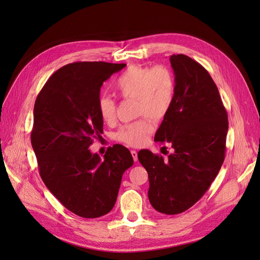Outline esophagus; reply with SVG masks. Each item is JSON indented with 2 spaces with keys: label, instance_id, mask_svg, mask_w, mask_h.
<instances>
[{
  "label": "esophagus",
  "instance_id": "1",
  "mask_svg": "<svg viewBox=\"0 0 260 260\" xmlns=\"http://www.w3.org/2000/svg\"><path fill=\"white\" fill-rule=\"evenodd\" d=\"M131 155L133 157V160L137 161L138 160V152L137 151H131Z\"/></svg>",
  "mask_w": 260,
  "mask_h": 260
}]
</instances>
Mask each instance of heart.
<instances>
[{
    "label": "heart",
    "mask_w": 260,
    "mask_h": 260,
    "mask_svg": "<svg viewBox=\"0 0 260 260\" xmlns=\"http://www.w3.org/2000/svg\"><path fill=\"white\" fill-rule=\"evenodd\" d=\"M115 89L122 99H135L138 116H144L124 124L116 133V139L129 146L145 144L151 135L154 120H160L168 114L176 94V79L170 68L165 65L131 66L117 78ZM99 113L105 122L116 118V101L111 96H101Z\"/></svg>",
    "instance_id": "heart-1"
}]
</instances>
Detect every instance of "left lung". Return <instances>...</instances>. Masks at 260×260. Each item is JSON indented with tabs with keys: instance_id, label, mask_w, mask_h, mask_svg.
<instances>
[{
	"instance_id": "left-lung-1",
	"label": "left lung",
	"mask_w": 260,
	"mask_h": 260,
	"mask_svg": "<svg viewBox=\"0 0 260 260\" xmlns=\"http://www.w3.org/2000/svg\"><path fill=\"white\" fill-rule=\"evenodd\" d=\"M176 94L155 141L175 152L164 160L148 149L138 153L148 174V200L161 214H181L206 193L222 166L228 114L216 83L198 61L171 55Z\"/></svg>"
}]
</instances>
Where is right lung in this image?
I'll use <instances>...</instances> for the list:
<instances>
[{
	"label": "right lung",
	"instance_id": "add662e5",
	"mask_svg": "<svg viewBox=\"0 0 260 260\" xmlns=\"http://www.w3.org/2000/svg\"><path fill=\"white\" fill-rule=\"evenodd\" d=\"M125 64L77 61L55 72L37 96L31 145L44 184L61 205L83 218H98L115 205L123 172L133 165L129 149L92 154L103 133L98 103L101 86Z\"/></svg>",
	"mask_w": 260,
	"mask_h": 260
}]
</instances>
